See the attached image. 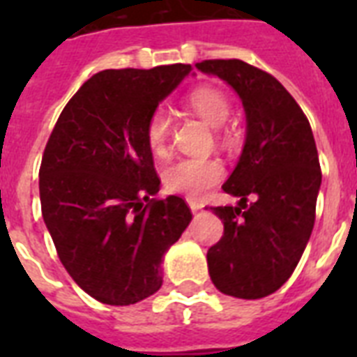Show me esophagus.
Listing matches in <instances>:
<instances>
[{
  "label": "esophagus",
  "mask_w": 357,
  "mask_h": 357,
  "mask_svg": "<svg viewBox=\"0 0 357 357\" xmlns=\"http://www.w3.org/2000/svg\"><path fill=\"white\" fill-rule=\"evenodd\" d=\"M189 207H190V211H198V209H202V204L189 200Z\"/></svg>",
  "instance_id": "obj_1"
}]
</instances>
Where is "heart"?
<instances>
[{"instance_id": "1", "label": "heart", "mask_w": 357, "mask_h": 357, "mask_svg": "<svg viewBox=\"0 0 357 357\" xmlns=\"http://www.w3.org/2000/svg\"><path fill=\"white\" fill-rule=\"evenodd\" d=\"M187 103L211 128L224 126L231 113L228 96L215 86L195 89L187 98ZM168 135H170V114L165 109H155L146 123V139L153 153L161 155L165 151ZM222 174L224 167L218 159L192 157V159H181L170 165L165 170L162 181L170 192L189 196V198H200L213 185L218 183Z\"/></svg>"}]
</instances>
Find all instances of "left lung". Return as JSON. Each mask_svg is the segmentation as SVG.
Masks as SVG:
<instances>
[{"instance_id":"8db88e82","label":"left lung","mask_w":357,"mask_h":357,"mask_svg":"<svg viewBox=\"0 0 357 357\" xmlns=\"http://www.w3.org/2000/svg\"><path fill=\"white\" fill-rule=\"evenodd\" d=\"M196 68L226 81L246 114L243 153L222 185L237 206L211 207L224 235L207 252L209 276L220 293L263 298L291 278L313 231L322 181L313 131L285 86L263 70L238 59Z\"/></svg>"}]
</instances>
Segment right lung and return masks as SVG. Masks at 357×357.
<instances>
[{
  "mask_svg": "<svg viewBox=\"0 0 357 357\" xmlns=\"http://www.w3.org/2000/svg\"><path fill=\"white\" fill-rule=\"evenodd\" d=\"M190 70L98 72L50 135L38 174L42 217L64 268L102 304L157 293L165 254L192 220L183 198H150L161 179L146 139L151 113Z\"/></svg>",
  "mask_w": 357,
  "mask_h": 357,
  "instance_id": "add662e5",
  "label": "right lung"
}]
</instances>
